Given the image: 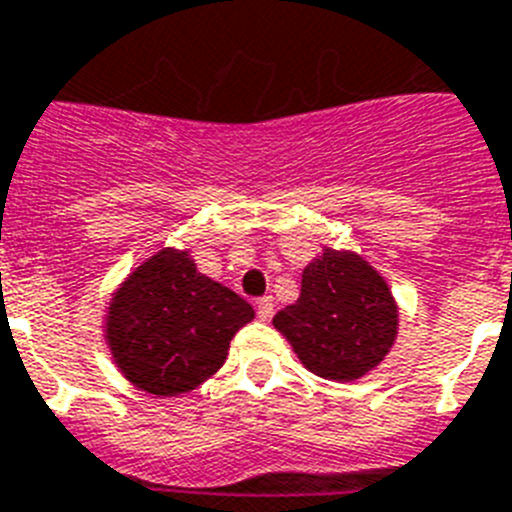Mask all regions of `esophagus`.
<instances>
[{
	"label": "esophagus",
	"mask_w": 512,
	"mask_h": 512,
	"mask_svg": "<svg viewBox=\"0 0 512 512\" xmlns=\"http://www.w3.org/2000/svg\"><path fill=\"white\" fill-rule=\"evenodd\" d=\"M273 296H262V299H257V317L262 319V322H268L270 317H273Z\"/></svg>",
	"instance_id": "34e87169"
}]
</instances>
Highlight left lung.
<instances>
[{
	"mask_svg": "<svg viewBox=\"0 0 512 512\" xmlns=\"http://www.w3.org/2000/svg\"><path fill=\"white\" fill-rule=\"evenodd\" d=\"M311 373L353 381L384 361L397 335V304L363 257L324 250L301 275V296L273 317Z\"/></svg>",
	"mask_w": 512,
	"mask_h": 512,
	"instance_id": "1",
	"label": "left lung"
}]
</instances>
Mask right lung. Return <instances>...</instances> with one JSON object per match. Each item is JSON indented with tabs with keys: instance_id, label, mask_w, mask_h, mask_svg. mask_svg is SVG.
Segmentation results:
<instances>
[{
	"instance_id": "right-lung-1",
	"label": "right lung",
	"mask_w": 512,
	"mask_h": 512,
	"mask_svg": "<svg viewBox=\"0 0 512 512\" xmlns=\"http://www.w3.org/2000/svg\"><path fill=\"white\" fill-rule=\"evenodd\" d=\"M252 317L242 296L198 273L185 252L162 250L115 293L108 342L131 384L175 397L224 366L231 337Z\"/></svg>"
}]
</instances>
